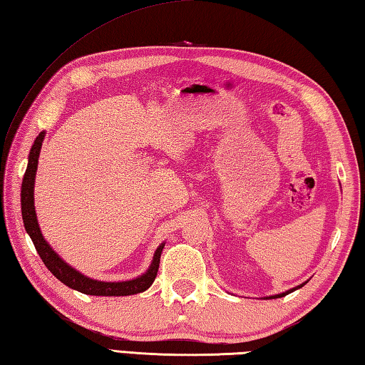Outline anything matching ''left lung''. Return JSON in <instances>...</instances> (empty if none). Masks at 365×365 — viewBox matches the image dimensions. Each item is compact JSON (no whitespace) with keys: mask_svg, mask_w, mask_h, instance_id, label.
I'll use <instances>...</instances> for the list:
<instances>
[{"mask_svg":"<svg viewBox=\"0 0 365 365\" xmlns=\"http://www.w3.org/2000/svg\"><path fill=\"white\" fill-rule=\"evenodd\" d=\"M307 283V282H305ZM305 283H302V284H299V287H296V288H292V289H288V291H284V292H282V294H275V296H269V299H277V297H283V296H287V294H289V292H292V291H296V289H299V288H302Z\"/></svg>","mask_w":365,"mask_h":365,"instance_id":"8db88e82","label":"left lung"}]
</instances>
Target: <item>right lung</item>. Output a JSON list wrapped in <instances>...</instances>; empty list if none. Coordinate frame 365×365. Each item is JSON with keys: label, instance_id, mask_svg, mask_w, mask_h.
Returning a JSON list of instances; mask_svg holds the SVG:
<instances>
[{"label": "right lung", "instance_id": "obj_1", "mask_svg": "<svg viewBox=\"0 0 365 365\" xmlns=\"http://www.w3.org/2000/svg\"><path fill=\"white\" fill-rule=\"evenodd\" d=\"M46 133H39L38 138H36L34 144L30 150V156H28V166L26 173L24 177V182H21V217H24V225L26 232L30 234L33 244L36 247V252L41 256L42 262L46 264V267L52 272L61 283L66 284V287L73 288L78 292H83V294L90 296H131V294H139V292H144L152 287L155 282L156 274H158L160 267V258L161 252L164 248V244H161L153 255V261L150 264V267L145 274H142L138 278H133V280L128 282H99L93 280L90 277H85L83 274L78 272L74 267H71L69 264L64 262L58 255H56L52 247L47 244L44 235L41 232V227L38 225V218H36V210H34V178H36V170H38V158L41 153L42 140H44Z\"/></svg>", "mask_w": 365, "mask_h": 365}]
</instances>
